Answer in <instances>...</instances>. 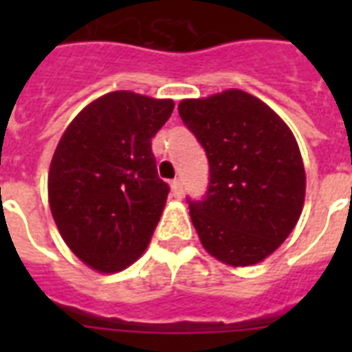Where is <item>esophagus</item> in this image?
<instances>
[{
    "mask_svg": "<svg viewBox=\"0 0 352 352\" xmlns=\"http://www.w3.org/2000/svg\"><path fill=\"white\" fill-rule=\"evenodd\" d=\"M171 192H173V195H175L177 199L182 197V182H181V179H173V181H171Z\"/></svg>",
    "mask_w": 352,
    "mask_h": 352,
    "instance_id": "1",
    "label": "esophagus"
}]
</instances>
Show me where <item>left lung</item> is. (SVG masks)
I'll return each mask as SVG.
<instances>
[{
	"label": "left lung",
	"instance_id": "left-lung-1",
	"mask_svg": "<svg viewBox=\"0 0 352 352\" xmlns=\"http://www.w3.org/2000/svg\"><path fill=\"white\" fill-rule=\"evenodd\" d=\"M179 115L210 164L206 195L188 199L199 239L232 267L263 261L303 210L305 168L294 135L265 102L239 89L182 100Z\"/></svg>",
	"mask_w": 352,
	"mask_h": 352
}]
</instances>
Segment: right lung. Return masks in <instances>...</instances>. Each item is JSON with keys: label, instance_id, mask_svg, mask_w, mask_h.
<instances>
[{"label": "right lung", "instance_id": "add662e5", "mask_svg": "<svg viewBox=\"0 0 352 352\" xmlns=\"http://www.w3.org/2000/svg\"><path fill=\"white\" fill-rule=\"evenodd\" d=\"M173 100L115 91L74 117L52 155L49 204L63 241L85 265L111 274L146 250L170 186L151 138Z\"/></svg>", "mask_w": 352, "mask_h": 352}]
</instances>
